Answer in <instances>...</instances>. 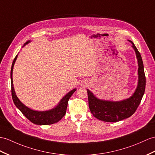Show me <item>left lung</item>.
Returning a JSON list of instances; mask_svg holds the SVG:
<instances>
[{
	"label": "left lung",
	"mask_w": 155,
	"mask_h": 155,
	"mask_svg": "<svg viewBox=\"0 0 155 155\" xmlns=\"http://www.w3.org/2000/svg\"><path fill=\"white\" fill-rule=\"evenodd\" d=\"M138 63V82L134 93L127 99L119 101L100 99L90 90L87 89L89 107L93 116L104 122H116L129 118L137 110L145 90L146 79L141 56L131 41Z\"/></svg>",
	"instance_id": "left-lung-1"
}]
</instances>
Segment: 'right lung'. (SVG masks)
<instances>
[{
    "label": "right lung",
    "instance_id": "obj_1",
    "mask_svg": "<svg viewBox=\"0 0 155 155\" xmlns=\"http://www.w3.org/2000/svg\"><path fill=\"white\" fill-rule=\"evenodd\" d=\"M31 42V41H28L24 46ZM18 57V54L15 57L12 62V68H11L10 71V79H11V87H12V97L14 104L20 110L22 114H23L26 118L30 120L32 123L37 124V125H50L59 122L64 115L66 114V109L68 107V102L70 98L73 95V93L76 91V88H75L68 93L66 95L62 97V99L60 101L58 104L53 108L50 109L48 110L39 111L35 110L33 109L29 108L27 106H25L18 99L16 92L14 88L13 85V79H12V72L14 64Z\"/></svg>",
    "mask_w": 155,
    "mask_h": 155
}]
</instances>
